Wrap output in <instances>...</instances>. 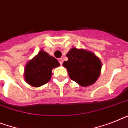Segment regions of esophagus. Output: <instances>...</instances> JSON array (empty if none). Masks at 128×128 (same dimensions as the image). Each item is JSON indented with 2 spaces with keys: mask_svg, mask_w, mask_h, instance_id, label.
<instances>
[{
  "mask_svg": "<svg viewBox=\"0 0 128 128\" xmlns=\"http://www.w3.org/2000/svg\"><path fill=\"white\" fill-rule=\"evenodd\" d=\"M58 62L60 63V65H62V64H63V59L62 58H59L58 59Z\"/></svg>",
  "mask_w": 128,
  "mask_h": 128,
  "instance_id": "esophagus-1",
  "label": "esophagus"
}]
</instances>
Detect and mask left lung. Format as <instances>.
Instances as JSON below:
<instances>
[{"label":"left lung","mask_w":128,"mask_h":128,"mask_svg":"<svg viewBox=\"0 0 128 128\" xmlns=\"http://www.w3.org/2000/svg\"><path fill=\"white\" fill-rule=\"evenodd\" d=\"M68 61L63 63L67 68L71 80L81 86L92 85L98 80L101 70V63L94 54L85 50L72 48L67 53Z\"/></svg>","instance_id":"left-lung-1"}]
</instances>
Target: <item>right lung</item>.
<instances>
[{
	"label": "right lung",
	"instance_id": "right-lung-1",
	"mask_svg": "<svg viewBox=\"0 0 128 128\" xmlns=\"http://www.w3.org/2000/svg\"><path fill=\"white\" fill-rule=\"evenodd\" d=\"M60 66L55 58L41 50L28 62L25 68L26 82L34 87H39L49 82L54 68Z\"/></svg>",
	"mask_w": 128,
	"mask_h": 128
}]
</instances>
